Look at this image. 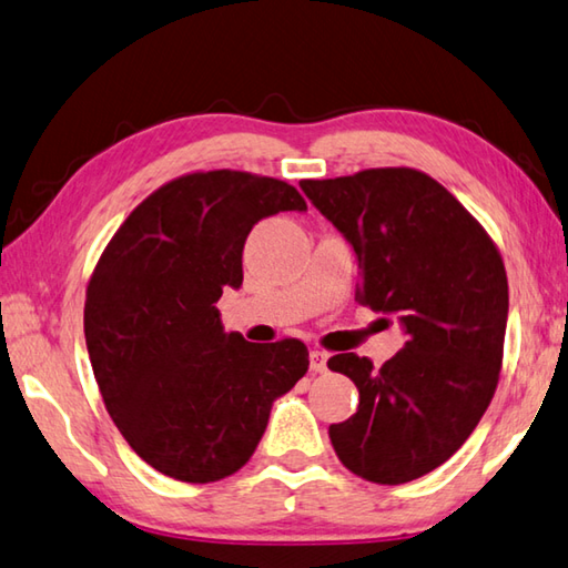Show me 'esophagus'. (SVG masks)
Here are the masks:
<instances>
[{
    "label": "esophagus",
    "mask_w": 568,
    "mask_h": 568,
    "mask_svg": "<svg viewBox=\"0 0 568 568\" xmlns=\"http://www.w3.org/2000/svg\"><path fill=\"white\" fill-rule=\"evenodd\" d=\"M308 363H312L314 373H324L326 363H328V353L326 351H312V353H308Z\"/></svg>",
    "instance_id": "esophagus-1"
}]
</instances>
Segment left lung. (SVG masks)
<instances>
[{"instance_id":"obj_1","label":"left lung","mask_w":568,"mask_h":568,"mask_svg":"<svg viewBox=\"0 0 568 568\" xmlns=\"http://www.w3.org/2000/svg\"><path fill=\"white\" fill-rule=\"evenodd\" d=\"M298 185L356 252L358 302L398 316L408 334L381 368L356 353L328 358L361 398L348 420L328 427L331 445L368 483H410L463 447L497 390L505 262L463 202L415 168Z\"/></svg>"}]
</instances>
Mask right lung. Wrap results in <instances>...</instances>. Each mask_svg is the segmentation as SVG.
I'll return each instance as SVG.
<instances>
[{"label": "right lung", "instance_id": "add662e5", "mask_svg": "<svg viewBox=\"0 0 568 568\" xmlns=\"http://www.w3.org/2000/svg\"><path fill=\"white\" fill-rule=\"evenodd\" d=\"M306 210L294 185L242 170L170 180L105 244L85 288L83 331L105 410L138 457L180 483L237 473L272 403L308 371L298 338L250 344L222 328L224 286L262 217Z\"/></svg>", "mask_w": 568, "mask_h": 568}]
</instances>
